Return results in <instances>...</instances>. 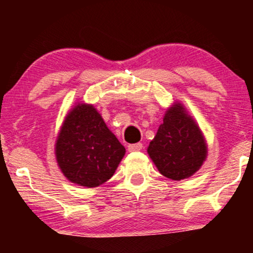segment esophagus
<instances>
[{"label": "esophagus", "instance_id": "34e87169", "mask_svg": "<svg viewBox=\"0 0 253 253\" xmlns=\"http://www.w3.org/2000/svg\"><path fill=\"white\" fill-rule=\"evenodd\" d=\"M141 149H143V144H141V143L129 144L128 145V151H130V152H134V151H139Z\"/></svg>", "mask_w": 253, "mask_h": 253}]
</instances>
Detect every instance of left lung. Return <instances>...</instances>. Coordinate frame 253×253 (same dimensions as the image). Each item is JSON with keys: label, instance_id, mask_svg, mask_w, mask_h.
<instances>
[{"label": "left lung", "instance_id": "8db88e82", "mask_svg": "<svg viewBox=\"0 0 253 253\" xmlns=\"http://www.w3.org/2000/svg\"><path fill=\"white\" fill-rule=\"evenodd\" d=\"M147 152L162 175L181 181L201 168L207 146L201 130L178 103L167 112Z\"/></svg>", "mask_w": 253, "mask_h": 253}]
</instances>
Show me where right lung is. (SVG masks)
I'll use <instances>...</instances> for the list:
<instances>
[{
  "instance_id": "right-lung-1",
  "label": "right lung",
  "mask_w": 253,
  "mask_h": 253,
  "mask_svg": "<svg viewBox=\"0 0 253 253\" xmlns=\"http://www.w3.org/2000/svg\"><path fill=\"white\" fill-rule=\"evenodd\" d=\"M125 152V147L90 104H78L69 113L56 144L62 172L69 181L88 188L108 181Z\"/></svg>"
}]
</instances>
